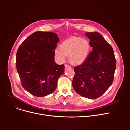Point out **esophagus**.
I'll list each match as a JSON object with an SVG mask.
<instances>
[{"mask_svg":"<svg viewBox=\"0 0 130 130\" xmlns=\"http://www.w3.org/2000/svg\"><path fill=\"white\" fill-rule=\"evenodd\" d=\"M71 69V67L70 66H69V65L66 64V65H65V71H67V70Z\"/></svg>","mask_w":130,"mask_h":130,"instance_id":"1","label":"esophagus"}]
</instances>
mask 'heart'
<instances>
[{
  "instance_id": "b5f03b06",
  "label": "heart",
  "mask_w": 130,
  "mask_h": 130,
  "mask_svg": "<svg viewBox=\"0 0 130 130\" xmlns=\"http://www.w3.org/2000/svg\"><path fill=\"white\" fill-rule=\"evenodd\" d=\"M91 51L90 42L79 37H72L64 40L59 48L54 51L55 56L60 62H64L69 56L71 62L75 65L82 64L89 56Z\"/></svg>"
}]
</instances>
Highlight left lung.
Listing matches in <instances>:
<instances>
[{"instance_id":"1","label":"left lung","mask_w":130,"mask_h":130,"mask_svg":"<svg viewBox=\"0 0 130 130\" xmlns=\"http://www.w3.org/2000/svg\"><path fill=\"white\" fill-rule=\"evenodd\" d=\"M85 35L93 51L84 62L74 67L72 85L80 96L95 99L112 85L117 61L113 48L99 32H86Z\"/></svg>"}]
</instances>
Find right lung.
<instances>
[{"mask_svg":"<svg viewBox=\"0 0 130 130\" xmlns=\"http://www.w3.org/2000/svg\"><path fill=\"white\" fill-rule=\"evenodd\" d=\"M55 33L36 31L20 45L16 54V69L24 89L43 97L53 93L65 66L55 62L54 51L59 42Z\"/></svg>","mask_w":130,"mask_h":130,"instance_id":"right-lung-1","label":"right lung"}]
</instances>
